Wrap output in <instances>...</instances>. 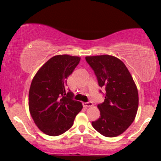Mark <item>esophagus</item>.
Wrapping results in <instances>:
<instances>
[{
	"label": "esophagus",
	"mask_w": 161,
	"mask_h": 161,
	"mask_svg": "<svg viewBox=\"0 0 161 161\" xmlns=\"http://www.w3.org/2000/svg\"><path fill=\"white\" fill-rule=\"evenodd\" d=\"M92 105H93V103H91V102H89V103H83V106L85 107V108L92 107Z\"/></svg>",
	"instance_id": "1"
}]
</instances>
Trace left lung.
I'll list each match as a JSON object with an SVG mask.
<instances>
[{
	"instance_id": "1",
	"label": "left lung",
	"mask_w": 161,
	"mask_h": 161,
	"mask_svg": "<svg viewBox=\"0 0 161 161\" xmlns=\"http://www.w3.org/2000/svg\"><path fill=\"white\" fill-rule=\"evenodd\" d=\"M99 86L105 89L104 102L97 105L100 117L92 122L98 133L116 137L124 133L135 119L138 92L133 77L119 58L109 55L86 56Z\"/></svg>"
}]
</instances>
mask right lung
<instances>
[{
    "mask_svg": "<svg viewBox=\"0 0 161 161\" xmlns=\"http://www.w3.org/2000/svg\"><path fill=\"white\" fill-rule=\"evenodd\" d=\"M80 57L57 55L45 62L33 78L28 94L30 114L37 127L46 135L57 136L71 128L82 103L65 91L67 78Z\"/></svg>",
    "mask_w": 161,
    "mask_h": 161,
    "instance_id": "add662e5",
    "label": "right lung"
}]
</instances>
